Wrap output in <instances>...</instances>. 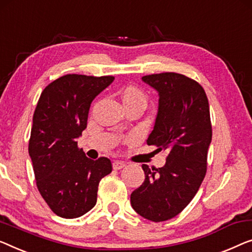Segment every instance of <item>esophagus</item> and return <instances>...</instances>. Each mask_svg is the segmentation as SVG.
<instances>
[{"label":"esophagus","instance_id":"obj_1","mask_svg":"<svg viewBox=\"0 0 252 252\" xmlns=\"http://www.w3.org/2000/svg\"><path fill=\"white\" fill-rule=\"evenodd\" d=\"M125 166H126L125 163H124L123 161H119V160H115V161L112 162V167H114V169H116V170L122 169V168H124V167H125Z\"/></svg>","mask_w":252,"mask_h":252}]
</instances>
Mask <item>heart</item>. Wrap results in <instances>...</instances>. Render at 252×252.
<instances>
[{
  "label": "heart",
  "mask_w": 252,
  "mask_h": 252,
  "mask_svg": "<svg viewBox=\"0 0 252 252\" xmlns=\"http://www.w3.org/2000/svg\"><path fill=\"white\" fill-rule=\"evenodd\" d=\"M122 99L125 105L128 104H147V97H145L144 93L141 90H138L137 87L128 86L123 91L122 93Z\"/></svg>",
  "instance_id": "obj_1"
}]
</instances>
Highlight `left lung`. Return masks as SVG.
Wrapping results in <instances>:
<instances>
[{
  "mask_svg": "<svg viewBox=\"0 0 252 252\" xmlns=\"http://www.w3.org/2000/svg\"><path fill=\"white\" fill-rule=\"evenodd\" d=\"M159 96L153 130L147 143L167 151L160 168L142 165L145 180L130 194L133 209L151 221L181 213L205 178L211 136L209 103L199 83L176 72L142 77Z\"/></svg>",
  "mask_w": 252,
  "mask_h": 252,
  "instance_id": "left-lung-1",
  "label": "left lung"
}]
</instances>
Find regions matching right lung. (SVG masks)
Returning <instances> with one entry per match:
<instances>
[{"label": "right lung", "mask_w": 252, "mask_h": 252, "mask_svg": "<svg viewBox=\"0 0 252 252\" xmlns=\"http://www.w3.org/2000/svg\"><path fill=\"white\" fill-rule=\"evenodd\" d=\"M112 76L65 75L47 85L36 105L28 152L37 189L52 211L77 218L96 203L100 181L111 173L105 157L87 158L77 148L92 101L114 82Z\"/></svg>", "instance_id": "right-lung-1"}]
</instances>
